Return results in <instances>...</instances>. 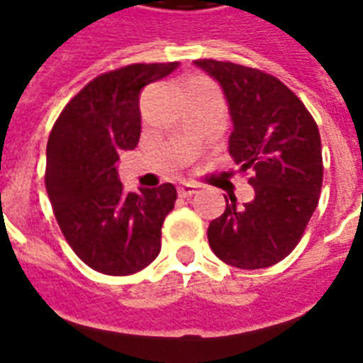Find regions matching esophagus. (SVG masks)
<instances>
[{"label": "esophagus", "mask_w": 363, "mask_h": 363, "mask_svg": "<svg viewBox=\"0 0 363 363\" xmlns=\"http://www.w3.org/2000/svg\"><path fill=\"white\" fill-rule=\"evenodd\" d=\"M197 193V185H193V184H184V185H179L178 187V195L179 197H191V195H195Z\"/></svg>", "instance_id": "obj_1"}]
</instances>
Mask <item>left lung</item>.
<instances>
[{"label":"left lung","mask_w":363,"mask_h":363,"mask_svg":"<svg viewBox=\"0 0 363 363\" xmlns=\"http://www.w3.org/2000/svg\"><path fill=\"white\" fill-rule=\"evenodd\" d=\"M222 86L233 132L230 157L255 199L225 211L208 225V243L222 262L241 269L268 268L293 252L320 201L323 182L320 130L298 97L275 76L230 61L197 59Z\"/></svg>","instance_id":"1"}]
</instances>
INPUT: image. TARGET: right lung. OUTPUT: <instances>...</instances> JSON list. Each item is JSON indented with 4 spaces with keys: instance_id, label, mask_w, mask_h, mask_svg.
<instances>
[{
    "instance_id": "right-lung-1",
    "label": "right lung",
    "mask_w": 363,
    "mask_h": 363,
    "mask_svg": "<svg viewBox=\"0 0 363 363\" xmlns=\"http://www.w3.org/2000/svg\"><path fill=\"white\" fill-rule=\"evenodd\" d=\"M176 67L135 62L99 74L68 101L49 133L45 189L53 214L70 249L95 272L135 274L160 252L176 187L126 193L116 160L140 141L141 88Z\"/></svg>"
}]
</instances>
